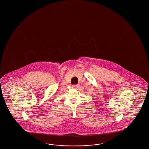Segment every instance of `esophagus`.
Returning a JSON list of instances; mask_svg holds the SVG:
<instances>
[{
    "label": "esophagus",
    "mask_w": 149,
    "mask_h": 149,
    "mask_svg": "<svg viewBox=\"0 0 149 149\" xmlns=\"http://www.w3.org/2000/svg\"><path fill=\"white\" fill-rule=\"evenodd\" d=\"M78 87V85H74L72 86V87H73V88H76Z\"/></svg>",
    "instance_id": "obj_1"
}]
</instances>
